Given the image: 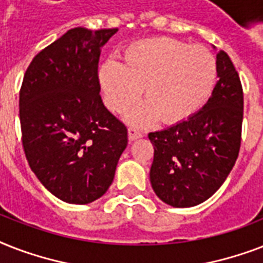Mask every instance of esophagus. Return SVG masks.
I'll use <instances>...</instances> for the list:
<instances>
[{
	"label": "esophagus",
	"mask_w": 263,
	"mask_h": 263,
	"mask_svg": "<svg viewBox=\"0 0 263 263\" xmlns=\"http://www.w3.org/2000/svg\"><path fill=\"white\" fill-rule=\"evenodd\" d=\"M143 136V134L140 131H138L136 128L134 127H129L128 128V139L131 140H136V139H139V138H142Z\"/></svg>",
	"instance_id": "obj_1"
}]
</instances>
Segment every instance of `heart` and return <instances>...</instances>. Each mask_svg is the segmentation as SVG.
<instances>
[{
	"instance_id": "1",
	"label": "heart",
	"mask_w": 263,
	"mask_h": 263,
	"mask_svg": "<svg viewBox=\"0 0 263 263\" xmlns=\"http://www.w3.org/2000/svg\"><path fill=\"white\" fill-rule=\"evenodd\" d=\"M217 61L203 46H190L175 38H150L129 45L123 64L106 61L99 84L106 106L123 113L143 94L147 98L129 113L135 125H148L160 117L175 124L190 119L212 95Z\"/></svg>"
}]
</instances>
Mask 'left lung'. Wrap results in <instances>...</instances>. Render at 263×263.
<instances>
[{
	"label": "left lung",
	"mask_w": 263,
	"mask_h": 263,
	"mask_svg": "<svg viewBox=\"0 0 263 263\" xmlns=\"http://www.w3.org/2000/svg\"><path fill=\"white\" fill-rule=\"evenodd\" d=\"M217 76L212 97L198 113L148 134L154 146L152 187L173 208H191L209 199L222 185L239 156L243 87L224 50L217 53Z\"/></svg>",
	"instance_id": "1"
}]
</instances>
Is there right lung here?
I'll list each match as a JSON object with an SVG mask.
<instances>
[{"label": "right lung", "instance_id": "obj_1", "mask_svg": "<svg viewBox=\"0 0 263 263\" xmlns=\"http://www.w3.org/2000/svg\"><path fill=\"white\" fill-rule=\"evenodd\" d=\"M116 32L72 28L39 51L24 73L23 148L39 181L67 203L101 198L128 144L127 127L99 95L101 47Z\"/></svg>", "mask_w": 263, "mask_h": 263}]
</instances>
